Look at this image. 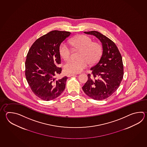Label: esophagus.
Listing matches in <instances>:
<instances>
[{"label": "esophagus", "mask_w": 147, "mask_h": 147, "mask_svg": "<svg viewBox=\"0 0 147 147\" xmlns=\"http://www.w3.org/2000/svg\"><path fill=\"white\" fill-rule=\"evenodd\" d=\"M75 75V74H69L68 75H67V77H71V76H73Z\"/></svg>", "instance_id": "1"}]
</instances>
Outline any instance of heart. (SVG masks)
I'll return each instance as SVG.
<instances>
[{"mask_svg": "<svg viewBox=\"0 0 147 147\" xmlns=\"http://www.w3.org/2000/svg\"><path fill=\"white\" fill-rule=\"evenodd\" d=\"M69 43L74 50H80L78 60H71L64 65L67 73L77 74L82 72L89 63L93 64L99 60L102 54V48L99 43L93 42L90 36L80 35L71 39ZM60 56L65 61L71 57V51L66 42H63L59 47Z\"/></svg>", "mask_w": 147, "mask_h": 147, "instance_id": "obj_1", "label": "heart"}]
</instances>
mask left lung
Wrapping results in <instances>:
<instances>
[{
    "mask_svg": "<svg viewBox=\"0 0 147 147\" xmlns=\"http://www.w3.org/2000/svg\"><path fill=\"white\" fill-rule=\"evenodd\" d=\"M96 36L102 42V53L98 62L93 66L92 74L82 87L90 98L101 100L106 99L117 90L123 76V60L120 52L113 41L98 31L84 32Z\"/></svg>",
    "mask_w": 147,
    "mask_h": 147,
    "instance_id": "8db88e82",
    "label": "left lung"
}]
</instances>
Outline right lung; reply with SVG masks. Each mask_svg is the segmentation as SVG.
I'll return each mask as SVG.
<instances>
[{
    "instance_id": "right-lung-1",
    "label": "right lung",
    "mask_w": 147,
    "mask_h": 147,
    "mask_svg": "<svg viewBox=\"0 0 147 147\" xmlns=\"http://www.w3.org/2000/svg\"><path fill=\"white\" fill-rule=\"evenodd\" d=\"M71 33L54 30L37 39L31 45L25 62V75L33 93L40 99L49 101L64 91L67 77L57 80L62 68L59 47Z\"/></svg>"
}]
</instances>
